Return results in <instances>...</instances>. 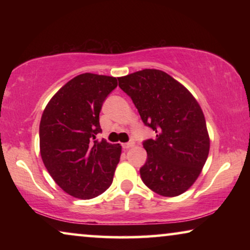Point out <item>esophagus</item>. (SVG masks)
I'll list each match as a JSON object with an SVG mask.
<instances>
[{
	"label": "esophagus",
	"instance_id": "obj_1",
	"mask_svg": "<svg viewBox=\"0 0 250 250\" xmlns=\"http://www.w3.org/2000/svg\"><path fill=\"white\" fill-rule=\"evenodd\" d=\"M134 146V142H127V143H123V148H124L125 150H127L131 148V146Z\"/></svg>",
	"mask_w": 250,
	"mask_h": 250
}]
</instances>
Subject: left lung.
I'll use <instances>...</instances> for the list:
<instances>
[{
	"label": "left lung",
	"instance_id": "1",
	"mask_svg": "<svg viewBox=\"0 0 250 250\" xmlns=\"http://www.w3.org/2000/svg\"><path fill=\"white\" fill-rule=\"evenodd\" d=\"M119 87L132 99L146 126L156 132L146 140L143 183L164 197L189 189L209 152L206 121L193 95L165 71L143 69L118 77Z\"/></svg>",
	"mask_w": 250,
	"mask_h": 250
}]
</instances>
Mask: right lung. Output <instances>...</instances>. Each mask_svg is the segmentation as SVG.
Returning a JSON list of instances; mask_svg holds the SVG:
<instances>
[{
    "instance_id": "obj_1",
    "label": "right lung",
    "mask_w": 250,
    "mask_h": 250,
    "mask_svg": "<svg viewBox=\"0 0 250 250\" xmlns=\"http://www.w3.org/2000/svg\"><path fill=\"white\" fill-rule=\"evenodd\" d=\"M111 76L81 74L64 84L44 109L40 150L58 186L78 199H91L111 186L121 145L98 141L105 98L117 87Z\"/></svg>"
}]
</instances>
